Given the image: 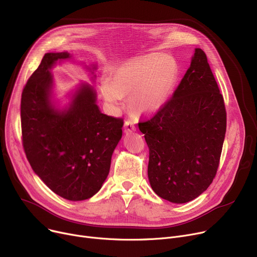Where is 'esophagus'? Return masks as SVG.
I'll list each match as a JSON object with an SVG mask.
<instances>
[{"label":"esophagus","mask_w":257,"mask_h":257,"mask_svg":"<svg viewBox=\"0 0 257 257\" xmlns=\"http://www.w3.org/2000/svg\"><path fill=\"white\" fill-rule=\"evenodd\" d=\"M124 127H125V132H126V133H129V132L134 131V130L137 129L136 124H134V121L131 120V119H127V120L125 121Z\"/></svg>","instance_id":"34e87169"}]
</instances>
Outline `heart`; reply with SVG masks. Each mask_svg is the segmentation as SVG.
<instances>
[{
  "label": "heart",
  "instance_id": "1",
  "mask_svg": "<svg viewBox=\"0 0 257 257\" xmlns=\"http://www.w3.org/2000/svg\"><path fill=\"white\" fill-rule=\"evenodd\" d=\"M177 73L176 62L161 54L134 58L112 73L111 82L104 81L102 94L112 104L118 103L123 96H131L134 110L153 113L168 101Z\"/></svg>",
  "mask_w": 257,
  "mask_h": 257
}]
</instances>
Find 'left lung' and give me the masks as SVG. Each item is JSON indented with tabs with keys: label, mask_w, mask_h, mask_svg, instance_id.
I'll use <instances>...</instances> for the list:
<instances>
[{
	"label": "left lung",
	"mask_w": 257,
	"mask_h": 257,
	"mask_svg": "<svg viewBox=\"0 0 257 257\" xmlns=\"http://www.w3.org/2000/svg\"><path fill=\"white\" fill-rule=\"evenodd\" d=\"M226 121L206 54L196 49L173 97L139 123L149 147L148 177L160 198L186 203L207 190L220 165Z\"/></svg>",
	"instance_id": "8db88e82"
}]
</instances>
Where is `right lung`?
<instances>
[{
	"label": "right lung",
	"mask_w": 257,
	"mask_h": 257,
	"mask_svg": "<svg viewBox=\"0 0 257 257\" xmlns=\"http://www.w3.org/2000/svg\"><path fill=\"white\" fill-rule=\"evenodd\" d=\"M70 57L66 52L45 54L27 81L21 100L22 142L30 166L50 190L81 201L97 194L107 178L124 120L101 113L87 84L67 109L52 106L50 69Z\"/></svg>",
	"instance_id": "right-lung-1"
}]
</instances>
